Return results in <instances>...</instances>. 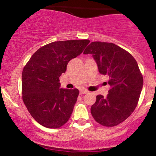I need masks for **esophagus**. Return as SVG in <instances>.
Here are the masks:
<instances>
[{
  "mask_svg": "<svg viewBox=\"0 0 156 156\" xmlns=\"http://www.w3.org/2000/svg\"><path fill=\"white\" fill-rule=\"evenodd\" d=\"M89 92L87 90H85V89H81V90H80V94H87V93H88Z\"/></svg>",
  "mask_w": 156,
  "mask_h": 156,
  "instance_id": "1",
  "label": "esophagus"
}]
</instances>
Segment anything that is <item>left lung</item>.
Here are the masks:
<instances>
[{
	"instance_id": "left-lung-1",
	"label": "left lung",
	"mask_w": 156,
	"mask_h": 156,
	"mask_svg": "<svg viewBox=\"0 0 156 156\" xmlns=\"http://www.w3.org/2000/svg\"><path fill=\"white\" fill-rule=\"evenodd\" d=\"M83 54H92L101 74L109 77L107 96L98 94L91 107L92 117L105 127L125 121L136 107L143 87V77L136 61L114 43L93 42Z\"/></svg>"
}]
</instances>
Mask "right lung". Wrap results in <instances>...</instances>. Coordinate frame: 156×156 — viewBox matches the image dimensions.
Segmentation results:
<instances>
[{
	"mask_svg": "<svg viewBox=\"0 0 156 156\" xmlns=\"http://www.w3.org/2000/svg\"><path fill=\"white\" fill-rule=\"evenodd\" d=\"M90 41H57L45 44L34 53L23 68V100L37 122L58 128L69 120L78 89L60 88L59 77L68 62L79 55Z\"/></svg>",
	"mask_w": 156,
	"mask_h": 156,
	"instance_id": "add662e5",
	"label": "right lung"
}]
</instances>
